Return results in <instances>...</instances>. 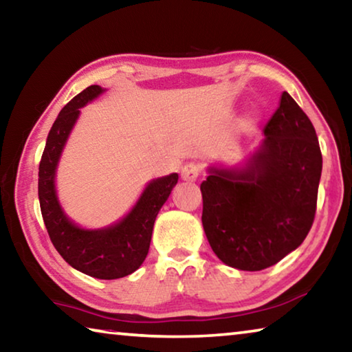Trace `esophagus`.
<instances>
[{"instance_id": "34e87169", "label": "esophagus", "mask_w": 352, "mask_h": 352, "mask_svg": "<svg viewBox=\"0 0 352 352\" xmlns=\"http://www.w3.org/2000/svg\"><path fill=\"white\" fill-rule=\"evenodd\" d=\"M200 168L195 163H188L182 168V180L184 182H195L199 178Z\"/></svg>"}]
</instances>
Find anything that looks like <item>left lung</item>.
<instances>
[{"instance_id":"8db88e82","label":"left lung","mask_w":352,"mask_h":352,"mask_svg":"<svg viewBox=\"0 0 352 352\" xmlns=\"http://www.w3.org/2000/svg\"><path fill=\"white\" fill-rule=\"evenodd\" d=\"M264 135L247 169L210 168L200 184L201 223L212 252L247 272L275 265L306 239L323 166L311 119L287 91Z\"/></svg>"}]
</instances>
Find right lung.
<instances>
[{
  "label": "right lung",
  "mask_w": 352,
  "mask_h": 352,
  "mask_svg": "<svg viewBox=\"0 0 352 352\" xmlns=\"http://www.w3.org/2000/svg\"><path fill=\"white\" fill-rule=\"evenodd\" d=\"M100 93V87H88L58 113L41 155L38 200L47 234L62 258L85 275L99 279H118L133 273L144 262L151 247L155 219L177 184L178 175L170 174L148 183L132 212L110 228L87 231L65 217L54 189L57 162L79 116V109Z\"/></svg>",
  "instance_id": "1"
}]
</instances>
